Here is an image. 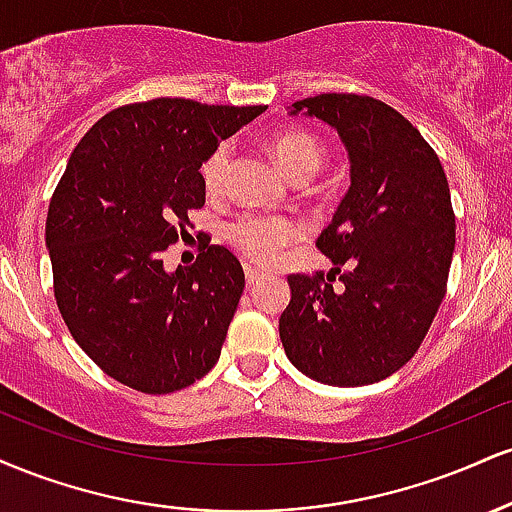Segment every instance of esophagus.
<instances>
[{
	"instance_id": "esophagus-1",
	"label": "esophagus",
	"mask_w": 512,
	"mask_h": 512,
	"mask_svg": "<svg viewBox=\"0 0 512 512\" xmlns=\"http://www.w3.org/2000/svg\"><path fill=\"white\" fill-rule=\"evenodd\" d=\"M260 279H262L260 269H255L252 264H245V281H248V286H255Z\"/></svg>"
}]
</instances>
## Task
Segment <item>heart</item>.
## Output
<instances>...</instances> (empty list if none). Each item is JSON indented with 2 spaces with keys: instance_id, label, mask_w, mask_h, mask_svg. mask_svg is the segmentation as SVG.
Here are the masks:
<instances>
[{
  "instance_id": "1",
  "label": "heart",
  "mask_w": 512,
  "mask_h": 512,
  "mask_svg": "<svg viewBox=\"0 0 512 512\" xmlns=\"http://www.w3.org/2000/svg\"><path fill=\"white\" fill-rule=\"evenodd\" d=\"M267 149L291 180H308L325 163V146L313 132L301 127H284L269 134ZM231 144L221 142L202 161V185L209 195H219L231 163ZM228 243L240 255L257 264H272L284 255L293 240L301 238V226L289 216L245 214L228 226Z\"/></svg>"
}]
</instances>
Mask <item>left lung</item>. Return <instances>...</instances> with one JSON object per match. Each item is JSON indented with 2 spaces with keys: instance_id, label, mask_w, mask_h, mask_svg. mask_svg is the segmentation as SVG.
Here are the masks:
<instances>
[{
  "instance_id": "obj_1",
  "label": "left lung",
  "mask_w": 512,
  "mask_h": 512,
  "mask_svg": "<svg viewBox=\"0 0 512 512\" xmlns=\"http://www.w3.org/2000/svg\"><path fill=\"white\" fill-rule=\"evenodd\" d=\"M301 110L339 132L351 187L315 243L332 269L289 274L279 337L293 366L317 383H378L419 351L448 289V178L419 129L378 98L320 93L293 103Z\"/></svg>"
}]
</instances>
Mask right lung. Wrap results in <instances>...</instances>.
<instances>
[{"instance_id": "add662e5", "label": "right lung", "mask_w": 512, "mask_h": 512, "mask_svg": "<svg viewBox=\"0 0 512 512\" xmlns=\"http://www.w3.org/2000/svg\"><path fill=\"white\" fill-rule=\"evenodd\" d=\"M262 110L190 98L120 105L69 156L45 223L52 289L76 344L117 383L168 395L219 361L245 289L238 257L207 243L173 274L161 257L204 207V158Z\"/></svg>"}]
</instances>
